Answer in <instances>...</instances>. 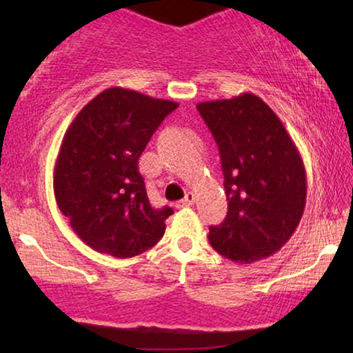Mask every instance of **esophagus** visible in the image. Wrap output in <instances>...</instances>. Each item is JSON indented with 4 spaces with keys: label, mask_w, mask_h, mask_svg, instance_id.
I'll return each instance as SVG.
<instances>
[{
    "label": "esophagus",
    "mask_w": 353,
    "mask_h": 353,
    "mask_svg": "<svg viewBox=\"0 0 353 353\" xmlns=\"http://www.w3.org/2000/svg\"><path fill=\"white\" fill-rule=\"evenodd\" d=\"M196 202V196L192 194V192H188V194L185 196V199H181V201H178L176 202V207L178 209H183V207H190V205H192Z\"/></svg>",
    "instance_id": "obj_1"
}]
</instances>
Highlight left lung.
<instances>
[{
  "instance_id": "obj_1",
  "label": "left lung",
  "mask_w": 353,
  "mask_h": 353,
  "mask_svg": "<svg viewBox=\"0 0 353 353\" xmlns=\"http://www.w3.org/2000/svg\"><path fill=\"white\" fill-rule=\"evenodd\" d=\"M197 110L219 144L228 214L210 226L216 252L252 263L278 252L296 231L307 199L301 152L272 108L252 93L204 101Z\"/></svg>"
}]
</instances>
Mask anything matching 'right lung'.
<instances>
[{"instance_id": "1", "label": "right lung", "mask_w": 353, "mask_h": 353, "mask_svg": "<svg viewBox=\"0 0 353 353\" xmlns=\"http://www.w3.org/2000/svg\"><path fill=\"white\" fill-rule=\"evenodd\" d=\"M176 108L115 86L94 96L67 128L54 165V197L72 230L96 252L130 259L165 233L173 210L149 204L138 159Z\"/></svg>"}]
</instances>
